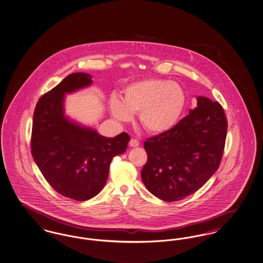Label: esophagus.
Instances as JSON below:
<instances>
[{"label": "esophagus", "instance_id": "34e87169", "mask_svg": "<svg viewBox=\"0 0 263 263\" xmlns=\"http://www.w3.org/2000/svg\"><path fill=\"white\" fill-rule=\"evenodd\" d=\"M129 145L130 147H136L139 146V141L137 139H131L130 142H129Z\"/></svg>", "mask_w": 263, "mask_h": 263}]
</instances>
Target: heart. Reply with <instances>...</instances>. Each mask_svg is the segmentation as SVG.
<instances>
[{
	"label": "heart",
	"instance_id": "heart-1",
	"mask_svg": "<svg viewBox=\"0 0 263 263\" xmlns=\"http://www.w3.org/2000/svg\"><path fill=\"white\" fill-rule=\"evenodd\" d=\"M185 104L186 95L178 83L148 78L125 86L121 101L111 98L109 108L120 121H128L132 114L138 112L140 123L146 130L160 134L176 125Z\"/></svg>",
	"mask_w": 263,
	"mask_h": 263
}]
</instances>
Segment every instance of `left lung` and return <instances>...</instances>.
I'll use <instances>...</instances> for the list:
<instances>
[{
	"mask_svg": "<svg viewBox=\"0 0 263 263\" xmlns=\"http://www.w3.org/2000/svg\"><path fill=\"white\" fill-rule=\"evenodd\" d=\"M197 107L167 132L144 144L147 163L142 181L165 201L183 200L200 189L220 165L227 119L218 102L198 97Z\"/></svg>",
	"mask_w": 263,
	"mask_h": 263,
	"instance_id": "8db88e82",
	"label": "left lung"
}]
</instances>
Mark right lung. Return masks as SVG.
<instances>
[{
	"label": "right lung",
	"instance_id": "1",
	"mask_svg": "<svg viewBox=\"0 0 263 263\" xmlns=\"http://www.w3.org/2000/svg\"><path fill=\"white\" fill-rule=\"evenodd\" d=\"M93 76L69 74L39 99L33 115L31 152L43 176L54 191L75 200H87L105 186L109 165L126 151L129 135H100L64 116L65 94L92 84Z\"/></svg>",
	"mask_w": 263,
	"mask_h": 263
}]
</instances>
